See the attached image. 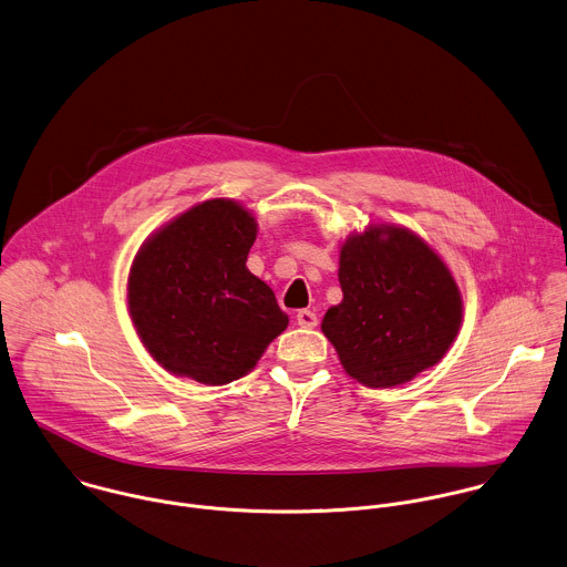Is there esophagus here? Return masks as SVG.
<instances>
[{
    "instance_id": "esophagus-1",
    "label": "esophagus",
    "mask_w": 567,
    "mask_h": 567,
    "mask_svg": "<svg viewBox=\"0 0 567 567\" xmlns=\"http://www.w3.org/2000/svg\"><path fill=\"white\" fill-rule=\"evenodd\" d=\"M296 320H298V324L302 329H316L318 327V316L313 311H309V309H300L296 313Z\"/></svg>"
}]
</instances>
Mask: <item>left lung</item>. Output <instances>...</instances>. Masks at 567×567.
<instances>
[{
  "label": "left lung",
  "mask_w": 567,
  "mask_h": 567,
  "mask_svg": "<svg viewBox=\"0 0 567 567\" xmlns=\"http://www.w3.org/2000/svg\"><path fill=\"white\" fill-rule=\"evenodd\" d=\"M343 300L322 320L346 372L392 388L443 359L457 336L462 300L447 265L405 227L370 226L340 254Z\"/></svg>",
  "instance_id": "1"
}]
</instances>
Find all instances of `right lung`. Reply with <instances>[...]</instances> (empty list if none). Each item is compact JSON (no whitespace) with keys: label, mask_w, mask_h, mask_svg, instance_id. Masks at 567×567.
<instances>
[{"label":"right lung","mask_w":567,"mask_h":567,"mask_svg":"<svg viewBox=\"0 0 567 567\" xmlns=\"http://www.w3.org/2000/svg\"><path fill=\"white\" fill-rule=\"evenodd\" d=\"M254 217L210 199L148 238L128 274V311L146 350L168 372L206 385L247 374L289 318L245 267Z\"/></svg>","instance_id":"add662e5"}]
</instances>
